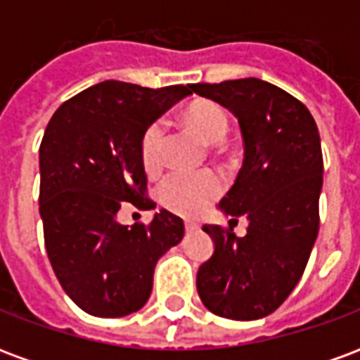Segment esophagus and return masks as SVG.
<instances>
[{"label":"esophagus","mask_w":360,"mask_h":360,"mask_svg":"<svg viewBox=\"0 0 360 360\" xmlns=\"http://www.w3.org/2000/svg\"><path fill=\"white\" fill-rule=\"evenodd\" d=\"M185 229H187L188 233H193V231H198V229H200V224H198V221H193V219H188V221H185Z\"/></svg>","instance_id":"1"}]
</instances>
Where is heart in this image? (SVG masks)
<instances>
[{
    "label": "heart",
    "mask_w": 360,
    "mask_h": 360,
    "mask_svg": "<svg viewBox=\"0 0 360 360\" xmlns=\"http://www.w3.org/2000/svg\"><path fill=\"white\" fill-rule=\"evenodd\" d=\"M181 121L208 144H219L229 129L226 111L210 100H195L181 111ZM164 127L152 123L141 142L142 165L154 173L162 165L164 152ZM221 193V181L210 172L204 173H172L158 187V200L164 208L181 216H198L210 206Z\"/></svg>",
    "instance_id": "1"
}]
</instances>
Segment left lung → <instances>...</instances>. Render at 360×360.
<instances>
[{"label":"left lung","mask_w":360,"mask_h":360,"mask_svg":"<svg viewBox=\"0 0 360 360\" xmlns=\"http://www.w3.org/2000/svg\"><path fill=\"white\" fill-rule=\"evenodd\" d=\"M191 92L239 121L245 160L218 208L249 221L243 237L202 227L214 255L198 268L196 289L214 314L258 320L293 291L316 241L324 175L318 127L297 98L260 79L191 84Z\"/></svg>","instance_id":"8db88e82"}]
</instances>
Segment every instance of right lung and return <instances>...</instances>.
<instances>
[{
	"instance_id": "obj_1",
	"label": "right lung",
	"mask_w": 360,
	"mask_h": 360,
	"mask_svg": "<svg viewBox=\"0 0 360 360\" xmlns=\"http://www.w3.org/2000/svg\"><path fill=\"white\" fill-rule=\"evenodd\" d=\"M187 86L144 89L98 82L61 103L40 144V218L51 268L65 293L92 316L141 310L152 293L160 257L183 239L179 216L162 210L150 226H121L123 202L154 208L144 198L141 142Z\"/></svg>"
}]
</instances>
